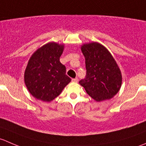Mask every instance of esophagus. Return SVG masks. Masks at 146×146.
Returning a JSON list of instances; mask_svg holds the SVG:
<instances>
[{"mask_svg": "<svg viewBox=\"0 0 146 146\" xmlns=\"http://www.w3.org/2000/svg\"><path fill=\"white\" fill-rule=\"evenodd\" d=\"M78 78H73V79H72V82H78Z\"/></svg>", "mask_w": 146, "mask_h": 146, "instance_id": "1", "label": "esophagus"}]
</instances>
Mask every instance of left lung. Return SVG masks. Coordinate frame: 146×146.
Here are the masks:
<instances>
[{
	"instance_id": "obj_1",
	"label": "left lung",
	"mask_w": 146,
	"mask_h": 146,
	"mask_svg": "<svg viewBox=\"0 0 146 146\" xmlns=\"http://www.w3.org/2000/svg\"><path fill=\"white\" fill-rule=\"evenodd\" d=\"M81 51L85 58L86 76L79 81L95 100L112 98L120 90L121 70L110 51L98 42L85 44Z\"/></svg>"
}]
</instances>
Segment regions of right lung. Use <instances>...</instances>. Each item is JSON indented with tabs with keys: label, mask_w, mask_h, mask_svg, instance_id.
<instances>
[{
	"label": "right lung",
	"mask_w": 146,
	"mask_h": 146,
	"mask_svg": "<svg viewBox=\"0 0 146 146\" xmlns=\"http://www.w3.org/2000/svg\"><path fill=\"white\" fill-rule=\"evenodd\" d=\"M64 45L49 42L38 48L29 58L25 71V82L37 100L51 102L61 94L71 79L60 62Z\"/></svg>",
	"instance_id": "right-lung-1"
}]
</instances>
